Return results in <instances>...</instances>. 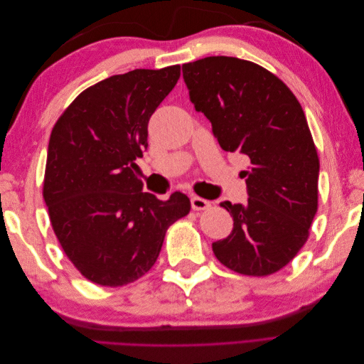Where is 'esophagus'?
Here are the masks:
<instances>
[{
	"mask_svg": "<svg viewBox=\"0 0 364 364\" xmlns=\"http://www.w3.org/2000/svg\"><path fill=\"white\" fill-rule=\"evenodd\" d=\"M191 208L194 209V211H205V209L211 208V203H209L208 200L202 199V197H193L191 199Z\"/></svg>",
	"mask_w": 364,
	"mask_h": 364,
	"instance_id": "obj_1",
	"label": "esophagus"
}]
</instances>
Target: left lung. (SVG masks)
<instances>
[{"mask_svg":"<svg viewBox=\"0 0 364 364\" xmlns=\"http://www.w3.org/2000/svg\"><path fill=\"white\" fill-rule=\"evenodd\" d=\"M182 71L220 147L250 159L247 205L222 203L234 229L213 243L214 255L237 273L267 277L302 249L317 211L318 155L302 106L279 77L250 60L209 56Z\"/></svg>","mask_w":364,"mask_h":364,"instance_id":"1","label":"left lung"}]
</instances>
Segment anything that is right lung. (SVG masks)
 Masks as SVG:
<instances>
[{"label": "right lung", "mask_w": 364, "mask_h": 364, "mask_svg": "<svg viewBox=\"0 0 364 364\" xmlns=\"http://www.w3.org/2000/svg\"><path fill=\"white\" fill-rule=\"evenodd\" d=\"M181 65L134 70L77 95L54 124L42 194L65 255L87 281L121 287L156 262L167 229L188 215L182 193H142L136 158L149 147L151 114Z\"/></svg>", "instance_id": "add662e5"}]
</instances>
